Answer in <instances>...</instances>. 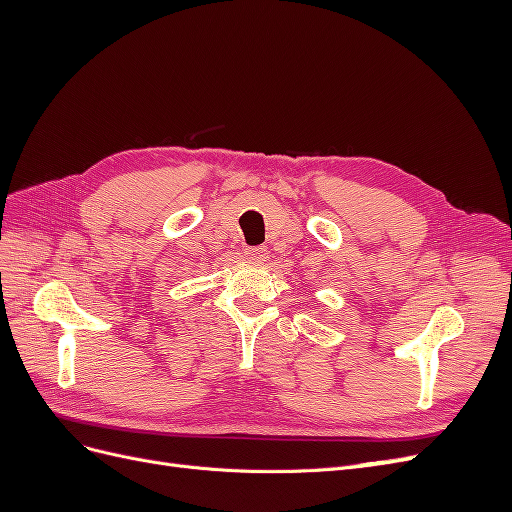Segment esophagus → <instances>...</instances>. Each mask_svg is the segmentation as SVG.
Returning <instances> with one entry per match:
<instances>
[{
  "instance_id": "34e87169",
  "label": "esophagus",
  "mask_w": 512,
  "mask_h": 512,
  "mask_svg": "<svg viewBox=\"0 0 512 512\" xmlns=\"http://www.w3.org/2000/svg\"><path fill=\"white\" fill-rule=\"evenodd\" d=\"M243 258L247 262H252V265H260V262H265L269 258L267 247H250V250L243 252Z\"/></svg>"
}]
</instances>
